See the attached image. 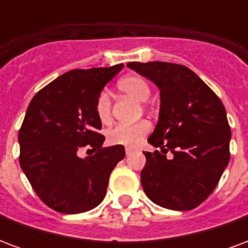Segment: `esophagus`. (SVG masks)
Instances as JSON below:
<instances>
[{"mask_svg": "<svg viewBox=\"0 0 248 248\" xmlns=\"http://www.w3.org/2000/svg\"><path fill=\"white\" fill-rule=\"evenodd\" d=\"M133 151H134V149H131V147H126V155H130Z\"/></svg>", "mask_w": 248, "mask_h": 248, "instance_id": "esophagus-1", "label": "esophagus"}]
</instances>
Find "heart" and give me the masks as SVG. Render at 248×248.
<instances>
[{
	"label": "heart",
	"instance_id": "b5f03b06",
	"mask_svg": "<svg viewBox=\"0 0 248 248\" xmlns=\"http://www.w3.org/2000/svg\"><path fill=\"white\" fill-rule=\"evenodd\" d=\"M117 86L124 94L133 98L137 102H146L150 98V83L143 77L137 74L121 78ZM95 113L102 124H108L111 121V98L106 92H102L98 95L95 102ZM149 131H150V124L147 121H140L133 124H121L108 130V140L113 145L134 147Z\"/></svg>",
	"mask_w": 248,
	"mask_h": 248
}]
</instances>
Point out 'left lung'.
Returning <instances> with one entry per match:
<instances>
[{
	"mask_svg": "<svg viewBox=\"0 0 248 248\" xmlns=\"http://www.w3.org/2000/svg\"><path fill=\"white\" fill-rule=\"evenodd\" d=\"M161 93L155 130L147 142L140 183L151 202L187 211L214 191L230 161L231 130L218 95L188 67L170 62H129ZM167 151L173 156L167 160Z\"/></svg>",
	"mask_w": 248,
	"mask_h": 248,
	"instance_id": "8db88e82",
	"label": "left lung"
}]
</instances>
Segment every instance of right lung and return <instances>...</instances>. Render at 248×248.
Masks as SVG:
<instances>
[{"instance_id": "obj_1", "label": "right lung", "mask_w": 248, "mask_h": 248, "mask_svg": "<svg viewBox=\"0 0 248 248\" xmlns=\"http://www.w3.org/2000/svg\"><path fill=\"white\" fill-rule=\"evenodd\" d=\"M122 67L67 71L41 89L28 106L18 133L19 165L41 201L58 213L97 207L110 174L124 158V146L102 147V122L95 113L98 95ZM86 145L96 154L83 160L78 150Z\"/></svg>"}]
</instances>
